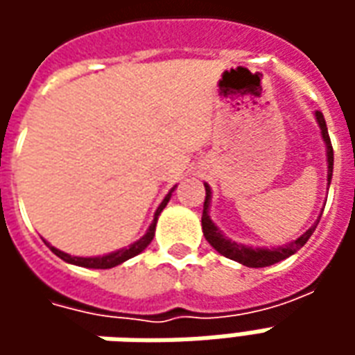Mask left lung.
<instances>
[{"label": "left lung", "instance_id": "left-lung-1", "mask_svg": "<svg viewBox=\"0 0 355 355\" xmlns=\"http://www.w3.org/2000/svg\"><path fill=\"white\" fill-rule=\"evenodd\" d=\"M315 119H318V125H320L321 129V137L325 140V148H327V184H331V177H333V146H331V139H329L327 125H325L323 114H321V112H315ZM209 205H211V188H209V184H205V201H203V215H201V228H203V236H205V239L211 243V247H215V251L224 254L226 259H232V261H236L239 262V264H243V266L249 268L272 266L275 262L289 259L291 254L297 253L298 249L310 239V236H312L313 230H315V226L320 223V218H318L300 238H297L295 241H291L287 245L272 247V249H266V247H249L232 241V239L226 238L223 232L216 228L215 223H213L211 216H209ZM321 213H323V211H321Z\"/></svg>", "mask_w": 355, "mask_h": 355}]
</instances>
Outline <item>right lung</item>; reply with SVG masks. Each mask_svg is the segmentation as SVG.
Instances as JSON below:
<instances>
[{"mask_svg": "<svg viewBox=\"0 0 355 355\" xmlns=\"http://www.w3.org/2000/svg\"><path fill=\"white\" fill-rule=\"evenodd\" d=\"M175 188H177V186H175ZM175 188L165 196V200L162 201V205L157 207V211H155V215H154V223L150 224V228H148L146 234H144L139 241H135L132 245L125 247V249H119V251H114V253L104 254V257H72V254H68L64 253V251L57 249V247H53L51 243H47V241H45V245L49 247L51 251L57 254L58 259H62L64 262H70V264H76V266L96 268V270H106V268L117 266V264H121V262L129 261V259H132V257H137L139 253H142V251L152 243V239H154V234H155V224H157V216H159V213L165 209V205L169 203L171 193L175 192Z\"/></svg>", "mask_w": 355, "mask_h": 355, "instance_id": "add662e5", "label": "right lung"}]
</instances>
